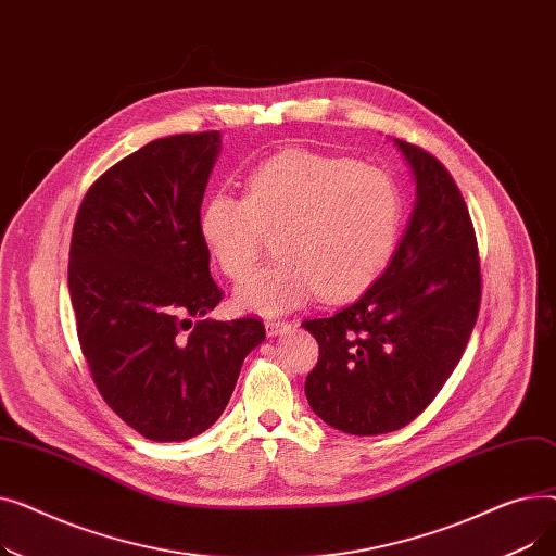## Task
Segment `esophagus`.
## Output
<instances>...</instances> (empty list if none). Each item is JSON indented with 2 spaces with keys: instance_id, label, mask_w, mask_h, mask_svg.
<instances>
[{
  "instance_id": "obj_1",
  "label": "esophagus",
  "mask_w": 556,
  "mask_h": 556,
  "mask_svg": "<svg viewBox=\"0 0 556 556\" xmlns=\"http://www.w3.org/2000/svg\"><path fill=\"white\" fill-rule=\"evenodd\" d=\"M266 331H268V336H273V338L286 336V333L290 331V325L283 323V319H268V323H266Z\"/></svg>"
}]
</instances>
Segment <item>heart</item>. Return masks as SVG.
<instances>
[{"label": "heart", "mask_w": 556, "mask_h": 556, "mask_svg": "<svg viewBox=\"0 0 556 556\" xmlns=\"http://www.w3.org/2000/svg\"><path fill=\"white\" fill-rule=\"evenodd\" d=\"M403 220V198L383 168L313 151H283L258 162L245 195L214 191L198 216L200 239L220 273L241 281L277 233L279 258L239 290L248 313L279 315L313 295H358L388 266Z\"/></svg>", "instance_id": "1"}]
</instances>
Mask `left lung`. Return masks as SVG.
Wrapping results in <instances>:
<instances>
[{
	"label": "left lung",
	"instance_id": "1",
	"mask_svg": "<svg viewBox=\"0 0 556 556\" xmlns=\"http://www.w3.org/2000/svg\"><path fill=\"white\" fill-rule=\"evenodd\" d=\"M394 143L415 173L417 200L390 266L354 304L302 325L319 344L308 405L361 437L426 410L457 367L482 298L476 231L455 180L419 146Z\"/></svg>",
	"mask_w": 556,
	"mask_h": 556
}]
</instances>
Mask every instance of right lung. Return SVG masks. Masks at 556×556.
Here are the masks:
<instances>
[{"mask_svg": "<svg viewBox=\"0 0 556 556\" xmlns=\"http://www.w3.org/2000/svg\"><path fill=\"white\" fill-rule=\"evenodd\" d=\"M220 132L162 137L87 189L72 231L70 298L103 401L153 442H185L227 407L266 329L204 319L223 300L198 216Z\"/></svg>", "mask_w": 556, "mask_h": 556, "instance_id": "1", "label": "right lung"}]
</instances>
